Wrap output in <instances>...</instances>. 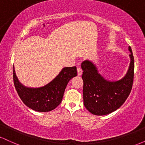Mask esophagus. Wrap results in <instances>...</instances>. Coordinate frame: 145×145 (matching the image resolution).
<instances>
[{
	"label": "esophagus",
	"instance_id": "obj_1",
	"mask_svg": "<svg viewBox=\"0 0 145 145\" xmlns=\"http://www.w3.org/2000/svg\"><path fill=\"white\" fill-rule=\"evenodd\" d=\"M77 71H78V76H81V75H82V69H81L80 67H78L77 68Z\"/></svg>",
	"mask_w": 145,
	"mask_h": 145
}]
</instances>
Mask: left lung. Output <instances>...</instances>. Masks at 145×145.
Wrapping results in <instances>:
<instances>
[{"label":"left lung","instance_id":"left-lung-1","mask_svg":"<svg viewBox=\"0 0 145 145\" xmlns=\"http://www.w3.org/2000/svg\"><path fill=\"white\" fill-rule=\"evenodd\" d=\"M130 63L123 78L116 81L105 79L95 65L89 60L81 63L83 70V99L85 108L91 114H108L121 107L130 94L134 75V59L130 46Z\"/></svg>","mask_w":145,"mask_h":145}]
</instances>
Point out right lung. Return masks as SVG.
Masks as SVG:
<instances>
[{
  "mask_svg": "<svg viewBox=\"0 0 145 145\" xmlns=\"http://www.w3.org/2000/svg\"><path fill=\"white\" fill-rule=\"evenodd\" d=\"M76 76V66L64 67L46 85L39 88L26 87L18 80L14 67V82L18 95L26 106L37 112H49L56 108L62 101L69 81Z\"/></svg>",
  "mask_w": 145,
  "mask_h": 145,
  "instance_id": "add662e5",
  "label": "right lung"
}]
</instances>
